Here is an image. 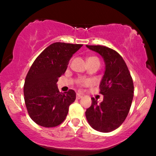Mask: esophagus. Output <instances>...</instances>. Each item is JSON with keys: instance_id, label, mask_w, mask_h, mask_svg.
Instances as JSON below:
<instances>
[{"instance_id": "34e87169", "label": "esophagus", "mask_w": 156, "mask_h": 156, "mask_svg": "<svg viewBox=\"0 0 156 156\" xmlns=\"http://www.w3.org/2000/svg\"><path fill=\"white\" fill-rule=\"evenodd\" d=\"M83 98V96H82L81 94H77V95H76V98H77V99H80V98Z\"/></svg>"}]
</instances>
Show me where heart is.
I'll use <instances>...</instances> for the list:
<instances>
[{"label": "heart", "mask_w": 156, "mask_h": 156, "mask_svg": "<svg viewBox=\"0 0 156 156\" xmlns=\"http://www.w3.org/2000/svg\"><path fill=\"white\" fill-rule=\"evenodd\" d=\"M88 61H89V62H90V61H98V62H99L98 58H97V57H94V56L89 57V58H87V62H88ZM89 83V81H88V80H79V83L82 86L87 85V84H88Z\"/></svg>", "instance_id": "obj_1"}]
</instances>
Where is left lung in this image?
<instances>
[{
  "label": "left lung",
  "instance_id": "1",
  "mask_svg": "<svg viewBox=\"0 0 156 156\" xmlns=\"http://www.w3.org/2000/svg\"><path fill=\"white\" fill-rule=\"evenodd\" d=\"M101 55L105 71L100 83L101 103L92 98L85 114L93 129L108 133L119 128L126 119L133 98V83L128 68L117 52L101 45H86Z\"/></svg>",
  "mask_w": 156,
  "mask_h": 156
}]
</instances>
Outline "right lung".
Wrapping results in <instances>:
<instances>
[{
  "label": "right lung",
  "instance_id": "right-lung-1",
  "mask_svg": "<svg viewBox=\"0 0 156 156\" xmlns=\"http://www.w3.org/2000/svg\"><path fill=\"white\" fill-rule=\"evenodd\" d=\"M83 44L55 42L36 58L24 83V99L30 117L40 126L60 125L76 98L75 91H58V78L65 73L69 60Z\"/></svg>",
  "mask_w": 156,
  "mask_h": 156
}]
</instances>
